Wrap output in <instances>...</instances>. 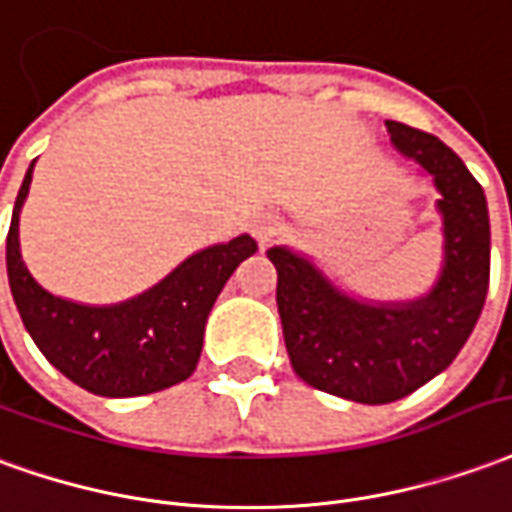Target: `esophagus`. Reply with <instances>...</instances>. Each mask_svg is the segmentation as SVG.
I'll return each mask as SVG.
<instances>
[{
	"label": "esophagus",
	"mask_w": 512,
	"mask_h": 512,
	"mask_svg": "<svg viewBox=\"0 0 512 512\" xmlns=\"http://www.w3.org/2000/svg\"><path fill=\"white\" fill-rule=\"evenodd\" d=\"M250 234L259 239V245H270L278 234H281V220L270 212L256 215L250 220Z\"/></svg>",
	"instance_id": "34e87169"
}]
</instances>
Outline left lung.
I'll return each mask as SVG.
<instances>
[{
    "mask_svg": "<svg viewBox=\"0 0 512 512\" xmlns=\"http://www.w3.org/2000/svg\"><path fill=\"white\" fill-rule=\"evenodd\" d=\"M391 146L438 192L444 262L436 284L413 300H364L331 281L306 253L275 245L278 314L297 378L364 405L402 400L441 375L480 320L491 275L485 192L438 137L386 121Z\"/></svg>",
    "mask_w": 512,
    "mask_h": 512,
    "instance_id": "1",
    "label": "left lung"
}]
</instances>
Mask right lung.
Masks as SVG:
<instances>
[{"label":"right lung","instance_id":"add662e5","mask_svg":"<svg viewBox=\"0 0 512 512\" xmlns=\"http://www.w3.org/2000/svg\"><path fill=\"white\" fill-rule=\"evenodd\" d=\"M32 168L21 181L7 231V281L24 328L60 369L90 394L140 397L187 380L198 366L209 311L239 264L256 253L250 234L195 250L146 292L90 306L43 289L24 264L18 217L30 195Z\"/></svg>","mask_w":512,"mask_h":512}]
</instances>
